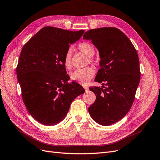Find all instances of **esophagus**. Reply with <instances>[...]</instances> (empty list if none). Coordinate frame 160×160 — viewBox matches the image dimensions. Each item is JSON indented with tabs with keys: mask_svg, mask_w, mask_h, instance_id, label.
<instances>
[{
	"mask_svg": "<svg viewBox=\"0 0 160 160\" xmlns=\"http://www.w3.org/2000/svg\"><path fill=\"white\" fill-rule=\"evenodd\" d=\"M84 90H85V91H86V92L89 91V88H88V87H86V86H84Z\"/></svg>",
	"mask_w": 160,
	"mask_h": 160,
	"instance_id": "34e87169",
	"label": "esophagus"
}]
</instances>
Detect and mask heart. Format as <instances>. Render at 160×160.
<instances>
[{
  "mask_svg": "<svg viewBox=\"0 0 160 160\" xmlns=\"http://www.w3.org/2000/svg\"><path fill=\"white\" fill-rule=\"evenodd\" d=\"M78 49L84 54L86 57H89L88 62L92 64H96V61L94 60L92 57L95 54V49L93 46L88 42H82L78 45ZM64 67L67 70L72 68V51L68 49L65 53L63 60ZM95 71L91 67H86L82 69H77L70 74V78L72 80L75 81L78 83L85 84L92 78Z\"/></svg>",
  "mask_w": 160,
  "mask_h": 160,
  "instance_id": "1",
  "label": "heart"
}]
</instances>
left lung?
Returning a JSON list of instances; mask_svg holds the SVG:
<instances>
[{
    "mask_svg": "<svg viewBox=\"0 0 160 160\" xmlns=\"http://www.w3.org/2000/svg\"><path fill=\"white\" fill-rule=\"evenodd\" d=\"M83 39H90L99 50L101 68L95 81L105 85L90 88L96 99L88 111L96 122L109 126L122 119L134 101L140 80L138 53L127 35L116 28L90 29Z\"/></svg>",
    "mask_w": 160,
    "mask_h": 160,
    "instance_id": "1",
    "label": "left lung"
}]
</instances>
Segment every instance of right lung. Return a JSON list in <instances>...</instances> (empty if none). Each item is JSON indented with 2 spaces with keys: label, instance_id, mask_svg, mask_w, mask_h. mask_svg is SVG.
I'll list each match as a JSON object with an SVG mask.
<instances>
[{
  "label": "right lung",
  "instance_id": "1",
  "mask_svg": "<svg viewBox=\"0 0 160 160\" xmlns=\"http://www.w3.org/2000/svg\"><path fill=\"white\" fill-rule=\"evenodd\" d=\"M84 30L72 32L46 26L23 45L16 67L23 102L34 119L54 125L66 117L73 100L85 90L75 82L68 83L63 60L70 45Z\"/></svg>",
  "mask_w": 160,
  "mask_h": 160
}]
</instances>
